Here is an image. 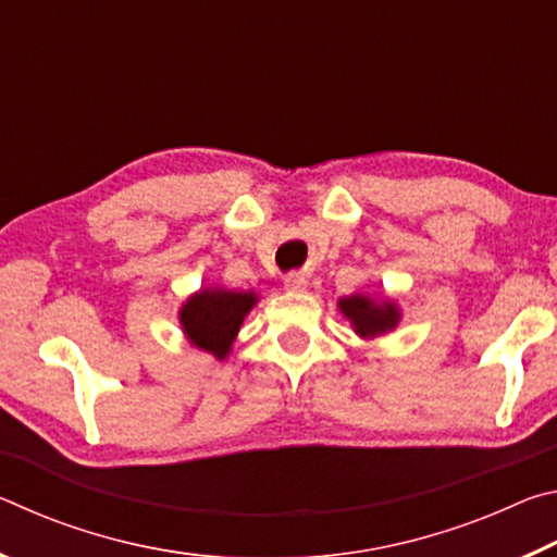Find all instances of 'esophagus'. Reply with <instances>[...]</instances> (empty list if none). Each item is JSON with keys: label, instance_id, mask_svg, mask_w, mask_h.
Segmentation results:
<instances>
[{"label": "esophagus", "instance_id": "34e87169", "mask_svg": "<svg viewBox=\"0 0 557 557\" xmlns=\"http://www.w3.org/2000/svg\"><path fill=\"white\" fill-rule=\"evenodd\" d=\"M309 285V280L305 272H289V275H285V289L289 292H305Z\"/></svg>", "mask_w": 557, "mask_h": 557}]
</instances>
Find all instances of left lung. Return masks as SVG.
Listing matches in <instances>:
<instances>
[{"label": "left lung", "instance_id": "obj_1", "mask_svg": "<svg viewBox=\"0 0 557 557\" xmlns=\"http://www.w3.org/2000/svg\"><path fill=\"white\" fill-rule=\"evenodd\" d=\"M342 312L351 319V324L356 329V334L361 336H375V334H385L388 329L398 324V309L391 301H373L369 297H344L338 301Z\"/></svg>", "mask_w": 557, "mask_h": 557}]
</instances>
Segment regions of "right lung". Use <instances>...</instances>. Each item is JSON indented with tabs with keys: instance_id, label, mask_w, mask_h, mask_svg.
Listing matches in <instances>:
<instances>
[{
	"instance_id": "right-lung-1",
	"label": "right lung",
	"mask_w": 557,
	"mask_h": 557,
	"mask_svg": "<svg viewBox=\"0 0 557 557\" xmlns=\"http://www.w3.org/2000/svg\"><path fill=\"white\" fill-rule=\"evenodd\" d=\"M256 299L252 292L203 289L182 307L184 332L194 346L223 358Z\"/></svg>"
}]
</instances>
